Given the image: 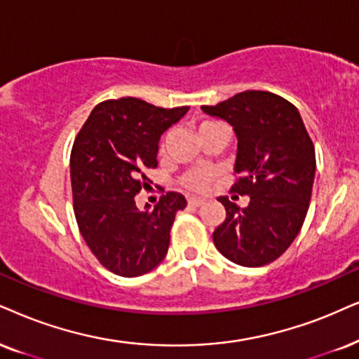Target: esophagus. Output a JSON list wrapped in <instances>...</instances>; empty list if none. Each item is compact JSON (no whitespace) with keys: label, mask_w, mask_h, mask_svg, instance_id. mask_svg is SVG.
I'll return each mask as SVG.
<instances>
[{"label":"esophagus","mask_w":359,"mask_h":359,"mask_svg":"<svg viewBox=\"0 0 359 359\" xmlns=\"http://www.w3.org/2000/svg\"><path fill=\"white\" fill-rule=\"evenodd\" d=\"M189 205L190 207H201V205H203V201H202V198H197V197H190L189 198Z\"/></svg>","instance_id":"34e87169"}]
</instances>
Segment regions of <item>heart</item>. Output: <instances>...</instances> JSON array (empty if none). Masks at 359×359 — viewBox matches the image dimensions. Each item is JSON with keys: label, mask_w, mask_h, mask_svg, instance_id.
Wrapping results in <instances>:
<instances>
[{"label": "heart", "mask_w": 359, "mask_h": 359, "mask_svg": "<svg viewBox=\"0 0 359 359\" xmlns=\"http://www.w3.org/2000/svg\"><path fill=\"white\" fill-rule=\"evenodd\" d=\"M217 124V122H203L201 127H208ZM208 182H210V175L207 172H192L184 179V185L194 192H202L208 187Z\"/></svg>", "instance_id": "1"}]
</instances>
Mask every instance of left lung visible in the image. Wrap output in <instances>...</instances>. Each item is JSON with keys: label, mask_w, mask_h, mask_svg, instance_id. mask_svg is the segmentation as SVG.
<instances>
[{"label": "left lung", "mask_w": 359, "mask_h": 359, "mask_svg": "<svg viewBox=\"0 0 359 359\" xmlns=\"http://www.w3.org/2000/svg\"><path fill=\"white\" fill-rule=\"evenodd\" d=\"M202 111L233 127V172L240 179L232 192L250 197L245 208L219 197L226 217L213 232V243L237 265L271 263L300 232L315 180V147L300 112L266 90H245Z\"/></svg>", "instance_id": "8db88e82"}]
</instances>
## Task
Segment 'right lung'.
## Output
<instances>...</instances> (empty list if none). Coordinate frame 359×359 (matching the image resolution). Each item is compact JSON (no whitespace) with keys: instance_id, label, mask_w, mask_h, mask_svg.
<instances>
[{"instance_id":"add662e5","label":"right lung","mask_w":359,"mask_h":359,"mask_svg":"<svg viewBox=\"0 0 359 359\" xmlns=\"http://www.w3.org/2000/svg\"><path fill=\"white\" fill-rule=\"evenodd\" d=\"M189 107L164 109L137 97L97 104L71 152V185L79 232L112 273L139 276L156 269L169 250L170 226L187 201L167 192L156 207L135 205L147 187L144 172L157 167L161 135Z\"/></svg>"}]
</instances>
